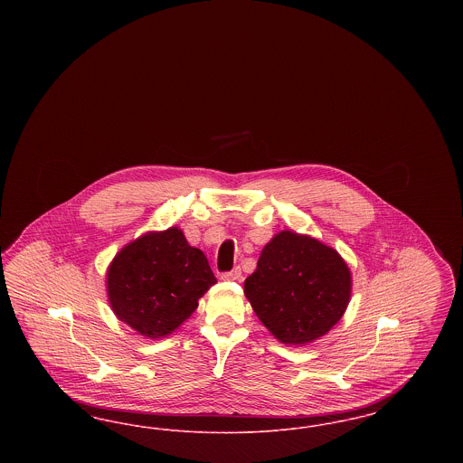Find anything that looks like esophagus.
Instances as JSON below:
<instances>
[{
  "label": "esophagus",
  "instance_id": "1",
  "mask_svg": "<svg viewBox=\"0 0 463 463\" xmlns=\"http://www.w3.org/2000/svg\"><path fill=\"white\" fill-rule=\"evenodd\" d=\"M222 279H223V281H241V269L236 267V269H232L231 272H223V274H222Z\"/></svg>",
  "mask_w": 463,
  "mask_h": 463
}]
</instances>
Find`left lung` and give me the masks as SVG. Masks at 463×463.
<instances>
[{
  "label": "left lung",
  "mask_w": 463,
  "mask_h": 463,
  "mask_svg": "<svg viewBox=\"0 0 463 463\" xmlns=\"http://www.w3.org/2000/svg\"><path fill=\"white\" fill-rule=\"evenodd\" d=\"M353 274L328 244L295 231L267 242L244 297L281 344L302 347L325 336L351 302Z\"/></svg>",
  "instance_id": "obj_1"
}]
</instances>
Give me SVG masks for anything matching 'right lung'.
Returning a JSON list of instances; mask_svg holds the SVG:
<instances>
[{
  "label": "right lung",
  "instance_id": "right-lung-1",
  "mask_svg": "<svg viewBox=\"0 0 463 463\" xmlns=\"http://www.w3.org/2000/svg\"><path fill=\"white\" fill-rule=\"evenodd\" d=\"M215 283L208 259L180 227L149 231L125 244L106 272L114 316L151 340L178 330Z\"/></svg>",
  "mask_w": 463,
  "mask_h": 463
}]
</instances>
